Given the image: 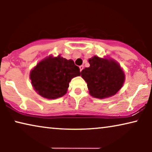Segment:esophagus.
Returning <instances> with one entry per match:
<instances>
[{
  "instance_id": "1",
  "label": "esophagus",
  "mask_w": 152,
  "mask_h": 152,
  "mask_svg": "<svg viewBox=\"0 0 152 152\" xmlns=\"http://www.w3.org/2000/svg\"><path fill=\"white\" fill-rule=\"evenodd\" d=\"M80 72H82V70L84 69V66H80Z\"/></svg>"
}]
</instances>
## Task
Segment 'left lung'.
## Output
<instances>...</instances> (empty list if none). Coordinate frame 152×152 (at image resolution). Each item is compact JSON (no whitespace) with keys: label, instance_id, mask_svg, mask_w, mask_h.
I'll return each mask as SVG.
<instances>
[{"label":"left lung","instance_id":"left-lung-1","mask_svg":"<svg viewBox=\"0 0 152 152\" xmlns=\"http://www.w3.org/2000/svg\"><path fill=\"white\" fill-rule=\"evenodd\" d=\"M90 66L81 72L87 83L89 93L95 98L113 96L122 88L125 80L124 72L115 60L97 56L88 59Z\"/></svg>","mask_w":152,"mask_h":152}]
</instances>
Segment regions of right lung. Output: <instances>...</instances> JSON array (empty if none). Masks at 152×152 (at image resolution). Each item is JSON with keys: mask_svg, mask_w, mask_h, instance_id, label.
I'll list each match as a JSON object with an SVG mask.
<instances>
[{"mask_svg": "<svg viewBox=\"0 0 152 152\" xmlns=\"http://www.w3.org/2000/svg\"><path fill=\"white\" fill-rule=\"evenodd\" d=\"M80 75V68L72 60L59 55L49 56L39 61L30 71V78L39 95L47 99H57L67 93L72 79Z\"/></svg>", "mask_w": 152, "mask_h": 152, "instance_id": "right-lung-1", "label": "right lung"}]
</instances>
